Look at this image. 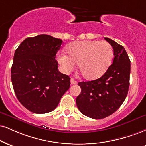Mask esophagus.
Wrapping results in <instances>:
<instances>
[{
	"instance_id": "esophagus-1",
	"label": "esophagus",
	"mask_w": 146,
	"mask_h": 146,
	"mask_svg": "<svg viewBox=\"0 0 146 146\" xmlns=\"http://www.w3.org/2000/svg\"><path fill=\"white\" fill-rule=\"evenodd\" d=\"M70 83H71V84H75L77 83V82H76V80H75L73 78H72L71 79H70Z\"/></svg>"
}]
</instances>
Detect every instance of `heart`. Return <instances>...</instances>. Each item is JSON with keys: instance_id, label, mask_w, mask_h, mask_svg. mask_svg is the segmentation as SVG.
Returning a JSON list of instances; mask_svg holds the SVG:
<instances>
[{"instance_id": "heart-1", "label": "heart", "mask_w": 146, "mask_h": 146, "mask_svg": "<svg viewBox=\"0 0 146 146\" xmlns=\"http://www.w3.org/2000/svg\"><path fill=\"white\" fill-rule=\"evenodd\" d=\"M68 53L57 55V61L64 73H69L78 64L84 78L95 80L107 71L112 62L114 51L105 40H84L70 44Z\"/></svg>"}]
</instances>
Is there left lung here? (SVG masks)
Returning a JSON list of instances; mask_svg holds the SVG:
<instances>
[{
  "label": "left lung",
  "instance_id": "obj_1",
  "mask_svg": "<svg viewBox=\"0 0 146 146\" xmlns=\"http://www.w3.org/2000/svg\"><path fill=\"white\" fill-rule=\"evenodd\" d=\"M105 40L112 46L113 64L96 80L80 82L81 93L76 98L79 111L93 119H102L114 113L125 101L129 87L131 61L125 48L111 39Z\"/></svg>",
  "mask_w": 146,
  "mask_h": 146
}]
</instances>
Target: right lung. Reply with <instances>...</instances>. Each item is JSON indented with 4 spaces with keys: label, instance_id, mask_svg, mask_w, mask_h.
Here are the masks:
<instances>
[{
    "label": "right lung",
    "instance_id": "obj_1",
    "mask_svg": "<svg viewBox=\"0 0 146 146\" xmlns=\"http://www.w3.org/2000/svg\"><path fill=\"white\" fill-rule=\"evenodd\" d=\"M61 39L47 35L28 37L15 50L11 81L22 105L36 114H45L57 108L70 86V78L59 72L55 55Z\"/></svg>",
    "mask_w": 146,
    "mask_h": 146
}]
</instances>
